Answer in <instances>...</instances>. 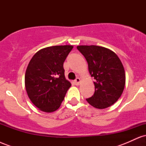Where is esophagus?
<instances>
[{
	"instance_id": "34e87169",
	"label": "esophagus",
	"mask_w": 146,
	"mask_h": 146,
	"mask_svg": "<svg viewBox=\"0 0 146 146\" xmlns=\"http://www.w3.org/2000/svg\"><path fill=\"white\" fill-rule=\"evenodd\" d=\"M80 81H81V80H80V78H77L75 80V83L76 85H79V84L80 83Z\"/></svg>"
}]
</instances>
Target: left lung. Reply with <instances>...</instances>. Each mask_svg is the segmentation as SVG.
<instances>
[{
    "mask_svg": "<svg viewBox=\"0 0 146 146\" xmlns=\"http://www.w3.org/2000/svg\"><path fill=\"white\" fill-rule=\"evenodd\" d=\"M77 48L86 58L90 74L95 80L94 95L86 101L99 109L114 104L121 97L125 84L121 60L116 53L103 46L80 45Z\"/></svg>",
    "mask_w": 146,
    "mask_h": 146,
    "instance_id": "8db88e82",
    "label": "left lung"
}]
</instances>
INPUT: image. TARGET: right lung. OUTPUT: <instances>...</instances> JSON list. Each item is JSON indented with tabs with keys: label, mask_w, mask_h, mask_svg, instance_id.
Listing matches in <instances>:
<instances>
[{
	"label": "right lung",
	"mask_w": 146,
	"mask_h": 146,
	"mask_svg": "<svg viewBox=\"0 0 146 146\" xmlns=\"http://www.w3.org/2000/svg\"><path fill=\"white\" fill-rule=\"evenodd\" d=\"M73 48L71 45L48 46L38 51L30 60L25 77L30 100L43 112L59 108L71 86L64 76V62Z\"/></svg>",
	"instance_id": "obj_1"
}]
</instances>
